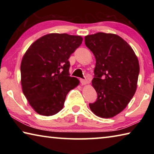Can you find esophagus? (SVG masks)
Masks as SVG:
<instances>
[{"mask_svg": "<svg viewBox=\"0 0 154 154\" xmlns=\"http://www.w3.org/2000/svg\"><path fill=\"white\" fill-rule=\"evenodd\" d=\"M80 81H81V83H82V85H86V84H88V80H86V79H81Z\"/></svg>", "mask_w": 154, "mask_h": 154, "instance_id": "obj_1", "label": "esophagus"}]
</instances>
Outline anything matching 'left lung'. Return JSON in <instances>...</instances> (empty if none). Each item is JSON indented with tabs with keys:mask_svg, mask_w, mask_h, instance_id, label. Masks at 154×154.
<instances>
[{
	"mask_svg": "<svg viewBox=\"0 0 154 154\" xmlns=\"http://www.w3.org/2000/svg\"><path fill=\"white\" fill-rule=\"evenodd\" d=\"M85 44L96 62L92 83L98 96L90 108L100 118H113L126 107L136 92L139 60L126 41L115 34L85 36Z\"/></svg>",
	"mask_w": 154,
	"mask_h": 154,
	"instance_id": "obj_1",
	"label": "left lung"
}]
</instances>
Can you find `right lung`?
<instances>
[{"mask_svg": "<svg viewBox=\"0 0 154 154\" xmlns=\"http://www.w3.org/2000/svg\"><path fill=\"white\" fill-rule=\"evenodd\" d=\"M81 36L51 33L35 41L21 62V84L36 113L45 116L61 111L67 94L79 83L69 74L70 56L82 43Z\"/></svg>", "mask_w": 154, "mask_h": 154, "instance_id": "obj_1", "label": "right lung"}]
</instances>
